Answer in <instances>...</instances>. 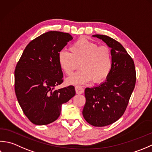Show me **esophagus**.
Returning a JSON list of instances; mask_svg holds the SVG:
<instances>
[{
	"label": "esophagus",
	"mask_w": 152,
	"mask_h": 152,
	"mask_svg": "<svg viewBox=\"0 0 152 152\" xmlns=\"http://www.w3.org/2000/svg\"><path fill=\"white\" fill-rule=\"evenodd\" d=\"M75 91L77 94H83L84 92V88L80 86H76Z\"/></svg>",
	"instance_id": "obj_1"
}]
</instances>
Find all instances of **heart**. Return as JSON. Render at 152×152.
<instances>
[{"label": "heart", "instance_id": "1", "mask_svg": "<svg viewBox=\"0 0 152 152\" xmlns=\"http://www.w3.org/2000/svg\"><path fill=\"white\" fill-rule=\"evenodd\" d=\"M70 52L61 51L58 64L63 72L71 75L79 67V72L69 77V85H83L93 79L94 83L103 81L111 72L113 66L111 51L106 46H99L86 39H80L70 46Z\"/></svg>", "mask_w": 152, "mask_h": 152}]
</instances>
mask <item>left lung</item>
Here are the masks:
<instances>
[{
  "label": "left lung",
  "instance_id": "1",
  "mask_svg": "<svg viewBox=\"0 0 152 152\" xmlns=\"http://www.w3.org/2000/svg\"><path fill=\"white\" fill-rule=\"evenodd\" d=\"M92 37L111 48L113 66L104 82L85 88L83 115L90 125L104 126L115 123L123 115L135 86L136 71L133 60L121 44L106 35Z\"/></svg>",
  "mask_w": 152,
  "mask_h": 152
}]
</instances>
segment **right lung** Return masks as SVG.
<instances>
[{"mask_svg": "<svg viewBox=\"0 0 152 152\" xmlns=\"http://www.w3.org/2000/svg\"><path fill=\"white\" fill-rule=\"evenodd\" d=\"M72 39L67 33L42 34L27 45L15 67V95L24 114L35 125L54 122L62 104L75 95L72 85L55 88L63 83L58 54Z\"/></svg>", "mask_w": 152, "mask_h": 152, "instance_id": "add662e5", "label": "right lung"}]
</instances>
